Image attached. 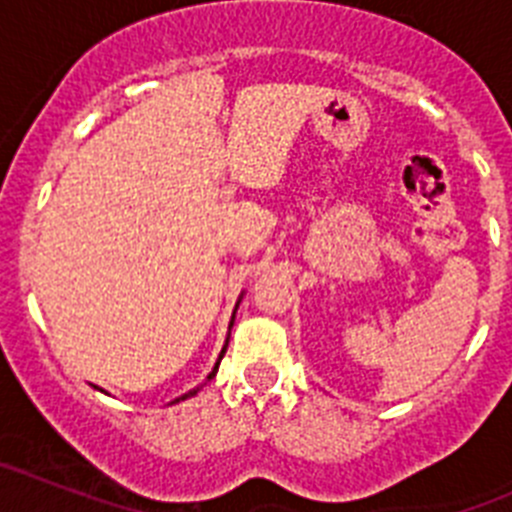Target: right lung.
<instances>
[{"label":"right lung","mask_w":512,"mask_h":512,"mask_svg":"<svg viewBox=\"0 0 512 512\" xmlns=\"http://www.w3.org/2000/svg\"><path fill=\"white\" fill-rule=\"evenodd\" d=\"M233 318H235V315H233ZM230 325H233V323H230ZM225 348H228V343H225ZM225 348H223V351H220V359H223V354H225ZM220 359H217L215 369H212V374H210V377H207V379H212V377H215V372H217V366H220ZM197 392H200V387H194V390H189V392H187V395H182V397H176V400H174V402H182V400H187V397L197 395Z\"/></svg>","instance_id":"obj_1"}]
</instances>
